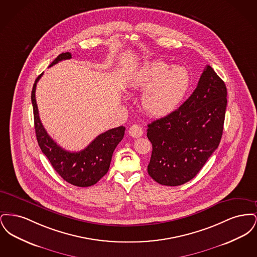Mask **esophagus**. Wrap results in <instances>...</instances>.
Instances as JSON below:
<instances>
[{
  "label": "esophagus",
  "mask_w": 257,
  "mask_h": 257,
  "mask_svg": "<svg viewBox=\"0 0 257 257\" xmlns=\"http://www.w3.org/2000/svg\"><path fill=\"white\" fill-rule=\"evenodd\" d=\"M129 134L131 135L133 138H140L144 134V130H143L142 126H140L138 124H134L129 128Z\"/></svg>",
  "instance_id": "1"
}]
</instances>
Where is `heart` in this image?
I'll use <instances>...</instances> for the list:
<instances>
[{"label":"heart","instance_id":"b5f03b06","mask_svg":"<svg viewBox=\"0 0 257 257\" xmlns=\"http://www.w3.org/2000/svg\"><path fill=\"white\" fill-rule=\"evenodd\" d=\"M130 82L145 89L142 103L152 116L164 117L178 108L192 84L190 71L185 66H173L164 61L145 63L131 75Z\"/></svg>","mask_w":257,"mask_h":257}]
</instances>
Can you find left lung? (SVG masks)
Wrapping results in <instances>:
<instances>
[{
    "instance_id": "1",
    "label": "left lung",
    "mask_w": 257,
    "mask_h": 257,
    "mask_svg": "<svg viewBox=\"0 0 257 257\" xmlns=\"http://www.w3.org/2000/svg\"><path fill=\"white\" fill-rule=\"evenodd\" d=\"M227 91L206 65L192 95L171 114L149 123L148 174L157 183L179 186L193 179L220 145Z\"/></svg>"
}]
</instances>
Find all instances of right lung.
I'll use <instances>...</instances> for the list:
<instances>
[{
	"instance_id": "1",
	"label": "right lung",
	"mask_w": 257,
	"mask_h": 257,
	"mask_svg": "<svg viewBox=\"0 0 257 257\" xmlns=\"http://www.w3.org/2000/svg\"><path fill=\"white\" fill-rule=\"evenodd\" d=\"M71 58L69 52L61 53L50 66H53L59 61L69 60ZM42 74L37 77L32 90V103L38 146L43 154L49 160L54 170L66 182L78 187L92 186L97 183L109 171L112 153L123 139L125 127L119 126L117 128H112L99 135L85 149L79 152L64 150L51 139L39 118L36 100V88Z\"/></svg>"
}]
</instances>
